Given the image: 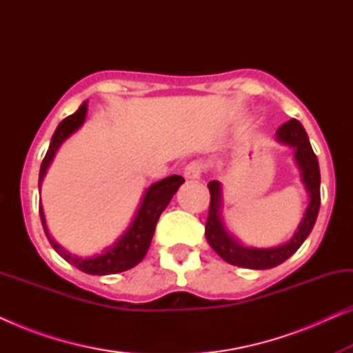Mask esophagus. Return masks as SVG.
<instances>
[{
  "label": "esophagus",
  "mask_w": 353,
  "mask_h": 353,
  "mask_svg": "<svg viewBox=\"0 0 353 353\" xmlns=\"http://www.w3.org/2000/svg\"><path fill=\"white\" fill-rule=\"evenodd\" d=\"M204 170H205L204 163L201 161H192L185 167V172L183 173H185V178H188V180H197V178H201Z\"/></svg>",
  "instance_id": "obj_1"
}]
</instances>
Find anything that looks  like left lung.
<instances>
[{"label": "left lung", "mask_w": 353, "mask_h": 353, "mask_svg": "<svg viewBox=\"0 0 353 353\" xmlns=\"http://www.w3.org/2000/svg\"><path fill=\"white\" fill-rule=\"evenodd\" d=\"M276 139L279 143L288 144L294 148V159H296L303 186L308 192V205L302 221L299 223L296 233L286 244L276 245L270 249L259 248H245L239 244L228 231H226L223 221H221V188L219 181H210V207L209 216L205 223V238L210 248L220 255L225 262L236 267L250 268V270H268L276 267L288 260L296 250L301 248L307 236L315 225L318 210H320V167H318V159L313 152L308 141L307 132L303 130L302 123L296 119L283 123L276 132Z\"/></svg>", "instance_id": "8db88e82"}]
</instances>
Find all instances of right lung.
Here are the masks:
<instances>
[{
  "label": "right lung",
  "instance_id": "right-lung-1",
  "mask_svg": "<svg viewBox=\"0 0 353 353\" xmlns=\"http://www.w3.org/2000/svg\"><path fill=\"white\" fill-rule=\"evenodd\" d=\"M86 110H88V103H83L77 112L69 115V117H65L59 125H57L56 132L51 138L50 148H48V152L45 159H43L40 167V178H38L40 186L43 183V178L46 175L48 167H50V163L56 156L57 149L61 148V144L64 143L70 134H74L77 130L83 125ZM183 183H185L183 176L172 175L149 186L146 192H144V197L141 204H139L137 215H134V219L132 223H130L127 231L120 236L117 243H114L110 248L105 249L104 252L93 255V257H79V255H72L52 239L50 231H48L45 212H43L40 202V219L43 223V230H45L46 238L52 245V249H54L62 259L74 265L75 268L81 270V272L88 274H99V276H103V274L127 272V270L137 267V265L144 259L149 245H151L159 216H161L163 210H165L168 202H170L173 194H175L178 188H180Z\"/></svg>",
  "mask_w": 353,
  "mask_h": 353
}]
</instances>
